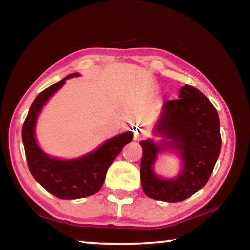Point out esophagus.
I'll use <instances>...</instances> for the list:
<instances>
[{"label": "esophagus", "mask_w": 250, "mask_h": 250, "mask_svg": "<svg viewBox=\"0 0 250 250\" xmlns=\"http://www.w3.org/2000/svg\"><path fill=\"white\" fill-rule=\"evenodd\" d=\"M146 131L143 129H137V131L134 132V139L135 140H142L146 137Z\"/></svg>", "instance_id": "esophagus-1"}]
</instances>
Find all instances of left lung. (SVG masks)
Segmentation results:
<instances>
[{"instance_id":"left-lung-1","label":"left lung","mask_w":250,"mask_h":250,"mask_svg":"<svg viewBox=\"0 0 250 250\" xmlns=\"http://www.w3.org/2000/svg\"><path fill=\"white\" fill-rule=\"evenodd\" d=\"M156 132L168 139L167 149L180 151L183 172L175 180L159 179L152 166L162 146L143 140L140 142L142 189L153 200L182 202L204 188L216 164L222 146L217 110L200 90L185 84L179 99L163 104Z\"/></svg>"}]
</instances>
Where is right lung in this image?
<instances>
[{
  "mask_svg": "<svg viewBox=\"0 0 250 250\" xmlns=\"http://www.w3.org/2000/svg\"><path fill=\"white\" fill-rule=\"evenodd\" d=\"M78 76L68 75L61 82L52 84L40 92L29 108L28 115L22 128V139L26 155L27 166L32 175L46 191L62 200H76L94 195L101 188L109 167L122 147L131 142L132 132L122 133L105 141L96 151L83 158L62 161L49 158L37 146L34 128L37 116L46 101L56 92L67 79Z\"/></svg>",
  "mask_w": 250,
  "mask_h": 250,
  "instance_id": "obj_1",
  "label": "right lung"
}]
</instances>
